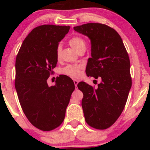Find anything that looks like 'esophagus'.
Instances as JSON below:
<instances>
[{"instance_id":"34e87169","label":"esophagus","mask_w":150,"mask_h":150,"mask_svg":"<svg viewBox=\"0 0 150 150\" xmlns=\"http://www.w3.org/2000/svg\"><path fill=\"white\" fill-rule=\"evenodd\" d=\"M79 81H77V80H74V83L76 89H77V85H78V83H79Z\"/></svg>"}]
</instances>
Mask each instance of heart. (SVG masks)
Returning a JSON list of instances; mask_svg holds the SVG:
<instances>
[{
  "label": "heart",
  "mask_w": 150,
  "mask_h": 150,
  "mask_svg": "<svg viewBox=\"0 0 150 150\" xmlns=\"http://www.w3.org/2000/svg\"><path fill=\"white\" fill-rule=\"evenodd\" d=\"M69 44L70 46L79 52L82 50H85L86 48V42L81 37H74L71 38L69 41ZM61 51V47L59 45L57 48V57H59ZM81 66L76 65H69L63 69V72L65 74L70 76L71 77L77 78L81 74Z\"/></svg>",
  "instance_id": "1"
}]
</instances>
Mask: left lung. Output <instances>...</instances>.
Masks as SVG:
<instances>
[{
  "label": "left lung",
  "instance_id": "8db88e82",
  "mask_svg": "<svg viewBox=\"0 0 150 150\" xmlns=\"http://www.w3.org/2000/svg\"><path fill=\"white\" fill-rule=\"evenodd\" d=\"M91 40V57L86 74L101 83L95 89L81 82L78 88L85 121L98 130L109 128L122 114L132 86L130 62L120 35L113 28L100 23H87L74 27Z\"/></svg>",
  "mask_w": 150,
  "mask_h": 150
}]
</instances>
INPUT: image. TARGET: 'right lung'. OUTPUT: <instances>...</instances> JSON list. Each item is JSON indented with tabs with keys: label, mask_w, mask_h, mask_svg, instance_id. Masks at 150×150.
<instances>
[{
	"label": "right lung",
	"mask_w": 150,
	"mask_h": 150,
	"mask_svg": "<svg viewBox=\"0 0 150 150\" xmlns=\"http://www.w3.org/2000/svg\"><path fill=\"white\" fill-rule=\"evenodd\" d=\"M69 26H37L24 40L16 59L15 87L24 113L33 126L50 131L62 124L75 85L61 75L49 87L47 80L57 66V48Z\"/></svg>",
	"instance_id": "obj_1"
}]
</instances>
